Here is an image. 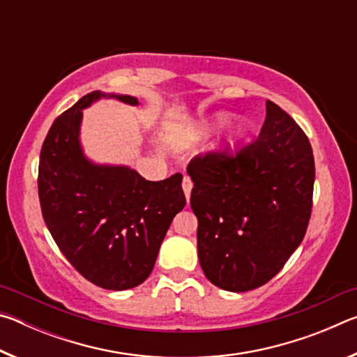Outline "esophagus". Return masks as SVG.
<instances>
[{
    "label": "esophagus",
    "instance_id": "34e87169",
    "mask_svg": "<svg viewBox=\"0 0 357 357\" xmlns=\"http://www.w3.org/2000/svg\"><path fill=\"white\" fill-rule=\"evenodd\" d=\"M183 190H184V195H185V200L189 202L190 198V192H192V181L189 176H184L183 179Z\"/></svg>",
    "mask_w": 357,
    "mask_h": 357
}]
</instances>
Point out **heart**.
Listing matches in <instances>:
<instances>
[{"label":"heart","mask_w":357,"mask_h":357,"mask_svg":"<svg viewBox=\"0 0 357 357\" xmlns=\"http://www.w3.org/2000/svg\"><path fill=\"white\" fill-rule=\"evenodd\" d=\"M228 121H229L228 113H215L211 118L204 119L203 123H200L198 126H193V128L187 130V134H185L187 140H190V142L204 140V138H208L211 134H213V132L223 128ZM245 132H247V124L244 123V121H236V123H234L228 130L227 146H236V144L243 140Z\"/></svg>","instance_id":"heart-1"}]
</instances>
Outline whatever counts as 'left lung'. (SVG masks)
<instances>
[{
  "instance_id": "8db88e82",
  "label": "left lung",
  "mask_w": 357,
  "mask_h": 357,
  "mask_svg": "<svg viewBox=\"0 0 357 357\" xmlns=\"http://www.w3.org/2000/svg\"><path fill=\"white\" fill-rule=\"evenodd\" d=\"M197 247L211 283L243 293L264 285L305 236L315 162L307 135L274 102L255 142L231 155L190 160Z\"/></svg>"
}]
</instances>
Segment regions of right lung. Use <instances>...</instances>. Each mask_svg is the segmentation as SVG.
<instances>
[{"instance_id": "1", "label": "right lung", "mask_w": 357, "mask_h": 357, "mask_svg": "<svg viewBox=\"0 0 357 357\" xmlns=\"http://www.w3.org/2000/svg\"><path fill=\"white\" fill-rule=\"evenodd\" d=\"M102 98L138 105L128 94L94 91L59 114L42 144L39 202L68 261L94 285L123 291L148 279L185 197L183 174L146 181L130 167L94 164L84 155L83 110Z\"/></svg>"}]
</instances>
